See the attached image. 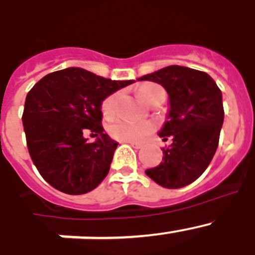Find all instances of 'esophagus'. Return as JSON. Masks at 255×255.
<instances>
[{
	"mask_svg": "<svg viewBox=\"0 0 255 255\" xmlns=\"http://www.w3.org/2000/svg\"><path fill=\"white\" fill-rule=\"evenodd\" d=\"M125 143L130 144L131 147L136 148V149H140V148H143V144H141V143H136V141H125Z\"/></svg>",
	"mask_w": 255,
	"mask_h": 255,
	"instance_id": "1",
	"label": "esophagus"
}]
</instances>
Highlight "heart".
<instances>
[{"instance_id":"heart-1","label":"heart","mask_w":255,"mask_h":255,"mask_svg":"<svg viewBox=\"0 0 255 255\" xmlns=\"http://www.w3.org/2000/svg\"><path fill=\"white\" fill-rule=\"evenodd\" d=\"M158 88V85L155 84H143L139 88V96L141 100L147 102L153 92L157 91ZM117 98H119V94H112L106 98L102 105V111L105 116L110 117L115 114ZM108 131L112 138L120 141H141L152 131V125L149 123H131L128 120H116L110 125Z\"/></svg>"}]
</instances>
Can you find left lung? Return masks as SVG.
I'll use <instances>...</instances> for the list:
<instances>
[{"label":"left lung","instance_id":"8db88e82","mask_svg":"<svg viewBox=\"0 0 255 255\" xmlns=\"http://www.w3.org/2000/svg\"><path fill=\"white\" fill-rule=\"evenodd\" d=\"M136 80L161 84L168 94V114L158 135L172 143L163 149V161L145 171L158 185L179 189L206 171L216 149L222 124V93L207 73L171 65Z\"/></svg>","mask_w":255,"mask_h":255}]
</instances>
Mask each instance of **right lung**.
I'll use <instances>...</instances> for the list:
<instances>
[{
    "label": "right lung",
    "mask_w": 255,
    "mask_h": 255,
    "mask_svg": "<svg viewBox=\"0 0 255 255\" xmlns=\"http://www.w3.org/2000/svg\"><path fill=\"white\" fill-rule=\"evenodd\" d=\"M132 83L67 67L46 75L29 91L22 114L26 144L49 185L71 195L100 185L119 145L103 132L102 103ZM89 129L97 138L93 143L84 138Z\"/></svg>",
    "instance_id": "1"
}]
</instances>
